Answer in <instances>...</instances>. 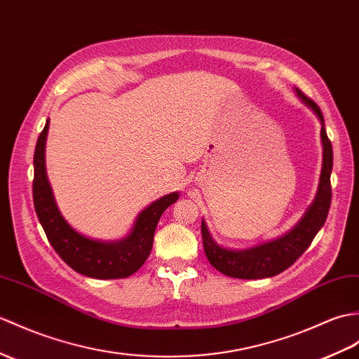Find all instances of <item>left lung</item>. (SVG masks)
Here are the masks:
<instances>
[{"label":"left lung","instance_id":"obj_1","mask_svg":"<svg viewBox=\"0 0 359 359\" xmlns=\"http://www.w3.org/2000/svg\"><path fill=\"white\" fill-rule=\"evenodd\" d=\"M295 93L299 99L312 108V111L318 116L321 122V144H323V168L320 176V185L313 203L306 211L303 219L297 226L277 240L268 241L264 245H258L243 251H232L217 245L208 231L206 223L202 222V238L206 258L219 272L234 278L257 280L273 277L283 271L290 268L299 257L304 254L311 246L312 240L323 228L327 219L329 208L332 202V187L330 174L333 166V151L332 144L327 137L326 128H324V118L312 99L307 97L302 90L295 88Z\"/></svg>","mask_w":359,"mask_h":359}]
</instances>
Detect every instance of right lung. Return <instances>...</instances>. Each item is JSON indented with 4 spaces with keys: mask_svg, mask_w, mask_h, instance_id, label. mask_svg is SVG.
<instances>
[{
    "mask_svg": "<svg viewBox=\"0 0 359 359\" xmlns=\"http://www.w3.org/2000/svg\"><path fill=\"white\" fill-rule=\"evenodd\" d=\"M48 121L36 142L33 156V203L46 236L62 260L86 277L97 280L125 278L145 263L153 248V237L163 211L179 198L171 193L142 211L130 236L119 241H99L74 231L55 203L46 172V139Z\"/></svg>",
    "mask_w": 359,
    "mask_h": 359,
    "instance_id": "add662e5",
    "label": "right lung"
}]
</instances>
